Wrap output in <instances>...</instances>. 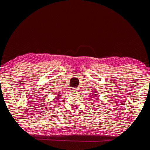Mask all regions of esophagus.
Listing matches in <instances>:
<instances>
[{
  "mask_svg": "<svg viewBox=\"0 0 150 150\" xmlns=\"http://www.w3.org/2000/svg\"><path fill=\"white\" fill-rule=\"evenodd\" d=\"M79 88H73L72 89V91L73 92H77V91H79Z\"/></svg>",
  "mask_w": 150,
  "mask_h": 150,
  "instance_id": "esophagus-1",
  "label": "esophagus"
}]
</instances>
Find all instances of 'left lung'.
Returning a JSON list of instances; mask_svg holds the SVG:
<instances>
[{"instance_id": "obj_1", "label": "left lung", "mask_w": 150, "mask_h": 150, "mask_svg": "<svg viewBox=\"0 0 150 150\" xmlns=\"http://www.w3.org/2000/svg\"><path fill=\"white\" fill-rule=\"evenodd\" d=\"M93 97H96V96L97 95V91H93Z\"/></svg>"}]
</instances>
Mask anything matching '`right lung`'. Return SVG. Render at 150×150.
<instances>
[{
    "label": "right lung",
    "mask_w": 150,
    "mask_h": 150,
    "mask_svg": "<svg viewBox=\"0 0 150 150\" xmlns=\"http://www.w3.org/2000/svg\"><path fill=\"white\" fill-rule=\"evenodd\" d=\"M57 95H57V97H56L57 98H55V99H56V100H59V97H60V95H59V93H58Z\"/></svg>",
    "instance_id": "add662e5"
}]
</instances>
